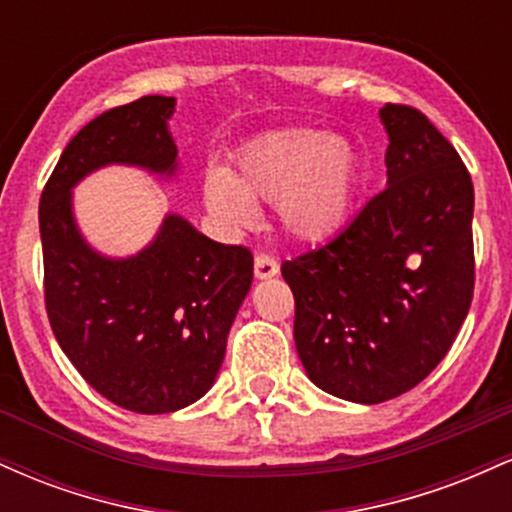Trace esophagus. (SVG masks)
I'll list each match as a JSON object with an SVG mask.
<instances>
[{
	"label": "esophagus",
	"instance_id": "34e87169",
	"mask_svg": "<svg viewBox=\"0 0 512 512\" xmlns=\"http://www.w3.org/2000/svg\"><path fill=\"white\" fill-rule=\"evenodd\" d=\"M279 274V264H276L274 257L269 255H257L255 257V276L257 279H272V276Z\"/></svg>",
	"mask_w": 512,
	"mask_h": 512
}]
</instances>
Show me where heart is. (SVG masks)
Segmentation results:
<instances>
[{
    "instance_id": "heart-1",
    "label": "heart",
    "mask_w": 512,
    "mask_h": 512,
    "mask_svg": "<svg viewBox=\"0 0 512 512\" xmlns=\"http://www.w3.org/2000/svg\"><path fill=\"white\" fill-rule=\"evenodd\" d=\"M361 158L344 134L291 127L245 146L236 170L209 168L202 180L204 204L231 231L255 219L252 202H274L281 231L298 243L334 236L354 207Z\"/></svg>"
}]
</instances>
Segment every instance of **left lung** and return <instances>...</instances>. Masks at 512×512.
Listing matches in <instances>:
<instances>
[{
	"label": "left lung",
	"mask_w": 512,
	"mask_h": 512,
	"mask_svg": "<svg viewBox=\"0 0 512 512\" xmlns=\"http://www.w3.org/2000/svg\"><path fill=\"white\" fill-rule=\"evenodd\" d=\"M387 185L337 238L281 264L296 298L293 339L330 395L380 404L443 361L474 293V187L426 115L380 108Z\"/></svg>",
	"instance_id": "1"
}]
</instances>
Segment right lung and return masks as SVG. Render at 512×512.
<instances>
[{"mask_svg": "<svg viewBox=\"0 0 512 512\" xmlns=\"http://www.w3.org/2000/svg\"><path fill=\"white\" fill-rule=\"evenodd\" d=\"M175 98L144 96L91 120L62 151L40 197L45 305L52 332L84 380L117 407L170 414L214 385L226 339L252 284V255L166 214L127 257L93 248L74 216V187L105 166L170 180Z\"/></svg>", "mask_w": 512, "mask_h": 512, "instance_id": "1", "label": "right lung"}]
</instances>
